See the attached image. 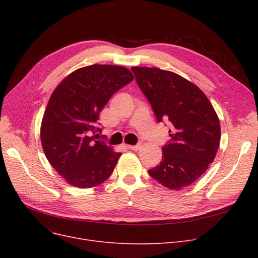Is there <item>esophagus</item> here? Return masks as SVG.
Wrapping results in <instances>:
<instances>
[{
  "label": "esophagus",
  "mask_w": 258,
  "mask_h": 258,
  "mask_svg": "<svg viewBox=\"0 0 258 258\" xmlns=\"http://www.w3.org/2000/svg\"><path fill=\"white\" fill-rule=\"evenodd\" d=\"M126 147L131 151H138L141 148V144H137V145H126Z\"/></svg>",
  "instance_id": "34e87169"
}]
</instances>
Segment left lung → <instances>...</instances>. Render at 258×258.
<instances>
[{
  "instance_id": "obj_1",
  "label": "left lung",
  "mask_w": 258,
  "mask_h": 258,
  "mask_svg": "<svg viewBox=\"0 0 258 258\" xmlns=\"http://www.w3.org/2000/svg\"><path fill=\"white\" fill-rule=\"evenodd\" d=\"M132 71L157 120L171 124V140L162 147L160 165L148 173L171 190L189 186L208 169L218 153V114L204 92L177 73L148 67H133Z\"/></svg>"
}]
</instances>
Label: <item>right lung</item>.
<instances>
[{
	"label": "right lung",
	"instance_id": "right-lung-1",
	"mask_svg": "<svg viewBox=\"0 0 258 258\" xmlns=\"http://www.w3.org/2000/svg\"><path fill=\"white\" fill-rule=\"evenodd\" d=\"M134 79L125 67L91 64L64 77L52 92L40 124L46 158L77 188H92L112 174L121 153L95 140L99 114L122 87Z\"/></svg>",
	"mask_w": 258,
	"mask_h": 258
}]
</instances>
